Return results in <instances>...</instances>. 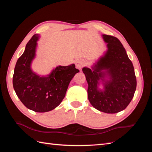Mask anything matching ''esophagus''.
<instances>
[{"instance_id": "34e87169", "label": "esophagus", "mask_w": 152, "mask_h": 152, "mask_svg": "<svg viewBox=\"0 0 152 152\" xmlns=\"http://www.w3.org/2000/svg\"><path fill=\"white\" fill-rule=\"evenodd\" d=\"M85 64H86V62L84 59H77V60L76 61L75 66H76L77 68L80 69H80L85 65Z\"/></svg>"}]
</instances>
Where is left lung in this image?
Wrapping results in <instances>:
<instances>
[{
	"label": "left lung",
	"mask_w": 152,
	"mask_h": 152,
	"mask_svg": "<svg viewBox=\"0 0 152 152\" xmlns=\"http://www.w3.org/2000/svg\"><path fill=\"white\" fill-rule=\"evenodd\" d=\"M102 36L107 44V50L91 68L85 66L82 72L88 84L87 96L92 106L100 112L115 113L131 102L136 78L134 66L120 40L113 36Z\"/></svg>",
	"instance_id": "8db88e82"
}]
</instances>
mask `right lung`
<instances>
[{
    "label": "right lung",
    "instance_id": "obj_1",
    "mask_svg": "<svg viewBox=\"0 0 152 152\" xmlns=\"http://www.w3.org/2000/svg\"><path fill=\"white\" fill-rule=\"evenodd\" d=\"M40 35L35 34L27 43L24 53L18 59L12 78L13 87L25 107L36 112L51 111L65 98L69 84L79 70L75 64L58 66L49 74L40 75L31 64L36 57Z\"/></svg>",
    "mask_w": 152,
    "mask_h": 152
}]
</instances>
